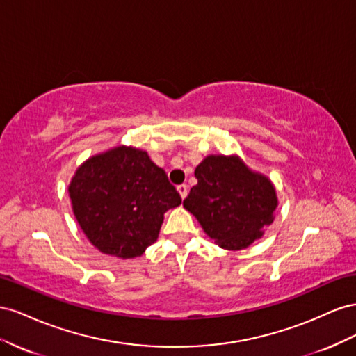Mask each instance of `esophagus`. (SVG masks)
<instances>
[{
	"label": "esophagus",
	"instance_id": "1",
	"mask_svg": "<svg viewBox=\"0 0 356 356\" xmlns=\"http://www.w3.org/2000/svg\"><path fill=\"white\" fill-rule=\"evenodd\" d=\"M177 192H179V195L181 198H186V195H188V186L186 185H179L177 186Z\"/></svg>",
	"mask_w": 356,
	"mask_h": 356
}]
</instances>
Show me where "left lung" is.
<instances>
[{
	"mask_svg": "<svg viewBox=\"0 0 356 356\" xmlns=\"http://www.w3.org/2000/svg\"><path fill=\"white\" fill-rule=\"evenodd\" d=\"M195 177L198 184L191 188L184 207L222 249H246L273 223L279 206L276 188L238 155L206 156Z\"/></svg>",
	"mask_w": 356,
	"mask_h": 356,
	"instance_id": "8db88e82",
	"label": "left lung"
}]
</instances>
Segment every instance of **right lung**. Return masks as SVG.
I'll return each mask as SVG.
<instances>
[{
  "label": "right lung",
  "instance_id": "add662e5",
  "mask_svg": "<svg viewBox=\"0 0 356 356\" xmlns=\"http://www.w3.org/2000/svg\"><path fill=\"white\" fill-rule=\"evenodd\" d=\"M74 218L101 253L140 257L155 243L164 213L181 198L147 152L115 146L80 164L68 185Z\"/></svg>",
  "mask_w": 356,
  "mask_h": 356
}]
</instances>
